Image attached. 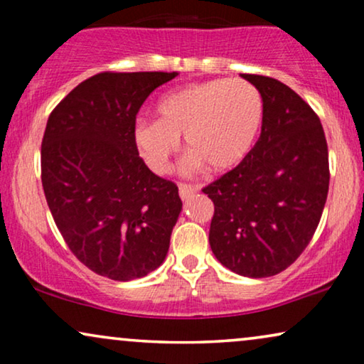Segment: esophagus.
<instances>
[{
	"label": "esophagus",
	"instance_id": "1",
	"mask_svg": "<svg viewBox=\"0 0 364 364\" xmlns=\"http://www.w3.org/2000/svg\"><path fill=\"white\" fill-rule=\"evenodd\" d=\"M198 191V186H192V183H178V193H181L182 200H187L191 198L193 193Z\"/></svg>",
	"mask_w": 364,
	"mask_h": 364
}]
</instances>
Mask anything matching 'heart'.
<instances>
[{"mask_svg":"<svg viewBox=\"0 0 364 364\" xmlns=\"http://www.w3.org/2000/svg\"><path fill=\"white\" fill-rule=\"evenodd\" d=\"M159 121L134 126V142L154 172L168 171L186 137L191 168L207 166L227 172L245 161L260 136L265 104L258 89L243 79L188 84L166 94L156 106Z\"/></svg>","mask_w":364,"mask_h":364,"instance_id":"b5f03b06","label":"heart"}]
</instances>
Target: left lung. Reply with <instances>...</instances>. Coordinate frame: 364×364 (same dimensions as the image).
Here are the masks:
<instances>
[{"mask_svg":"<svg viewBox=\"0 0 364 364\" xmlns=\"http://www.w3.org/2000/svg\"><path fill=\"white\" fill-rule=\"evenodd\" d=\"M263 97L260 137L240 166L202 188L212 198L208 242L228 270L277 275L310 243L325 208L330 166L320 117L277 79L242 74Z\"/></svg>","mask_w":364,"mask_h":364,"instance_id":"1","label":"left lung"}]
</instances>
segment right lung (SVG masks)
Wrapping results in <instances>:
<instances>
[{"instance_id":"right-lung-1","label":"right lung","mask_w":364,"mask_h":364,"mask_svg":"<svg viewBox=\"0 0 364 364\" xmlns=\"http://www.w3.org/2000/svg\"><path fill=\"white\" fill-rule=\"evenodd\" d=\"M177 73H99L48 119L41 182L64 242L111 280L146 277L166 260L182 210L178 188L154 173L134 142L136 116Z\"/></svg>"}]
</instances>
